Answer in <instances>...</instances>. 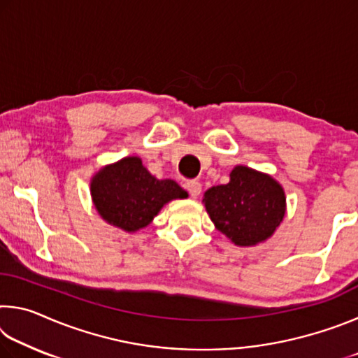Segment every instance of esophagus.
<instances>
[{"instance_id":"34e87169","label":"esophagus","mask_w":358,"mask_h":358,"mask_svg":"<svg viewBox=\"0 0 358 358\" xmlns=\"http://www.w3.org/2000/svg\"><path fill=\"white\" fill-rule=\"evenodd\" d=\"M186 189H187V192H189L191 197L196 199V197L199 196V194L202 192V185L199 183L197 180H189V181H187V183H186Z\"/></svg>"}]
</instances>
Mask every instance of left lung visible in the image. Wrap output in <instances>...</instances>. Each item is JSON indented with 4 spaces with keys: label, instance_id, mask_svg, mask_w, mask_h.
<instances>
[{
    "label": "left lung",
    "instance_id": "1",
    "mask_svg": "<svg viewBox=\"0 0 358 358\" xmlns=\"http://www.w3.org/2000/svg\"><path fill=\"white\" fill-rule=\"evenodd\" d=\"M216 229L237 246H254L270 238L286 215V194L270 175L237 166L227 185L203 194Z\"/></svg>",
    "mask_w": 358,
    "mask_h": 358
}]
</instances>
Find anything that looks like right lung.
I'll return each mask as SVG.
<instances>
[{"mask_svg": "<svg viewBox=\"0 0 358 358\" xmlns=\"http://www.w3.org/2000/svg\"><path fill=\"white\" fill-rule=\"evenodd\" d=\"M90 191L102 220L126 232L147 227L167 202L187 197L173 180L155 178L137 156L102 167L92 178Z\"/></svg>", "mask_w": 358, "mask_h": 358, "instance_id": "right-lung-1", "label": "right lung"}]
</instances>
